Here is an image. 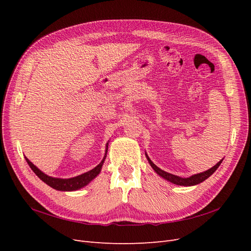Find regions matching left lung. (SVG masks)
I'll use <instances>...</instances> for the list:
<instances>
[{
	"label": "left lung",
	"mask_w": 251,
	"mask_h": 251,
	"mask_svg": "<svg viewBox=\"0 0 251 251\" xmlns=\"http://www.w3.org/2000/svg\"><path fill=\"white\" fill-rule=\"evenodd\" d=\"M146 156H147V159H148L150 165L151 166V169H153L157 173V175H159V176L162 177L164 180L172 182L173 184L181 185V186H193V185H197V184L201 183V182H203L204 180H206L208 177H210L211 175L217 171V169L219 168L220 164H221L222 161H223V159H222V160H220L215 166H212L211 169H209L207 171L199 173V174H195V175H193V176L188 177V178H182V177H179V176H175V175H173V174H170L168 172L162 171L161 169H159L158 166L156 164H154V162L151 160L147 153H146Z\"/></svg>",
	"instance_id": "1"
}]
</instances>
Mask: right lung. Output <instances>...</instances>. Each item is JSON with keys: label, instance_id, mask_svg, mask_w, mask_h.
<instances>
[{"label": "right lung", "instance_id": "obj_1", "mask_svg": "<svg viewBox=\"0 0 251 251\" xmlns=\"http://www.w3.org/2000/svg\"><path fill=\"white\" fill-rule=\"evenodd\" d=\"M109 146V141L105 144V153L104 156L102 158V160L100 161V163L98 164L97 166H95L94 169H92L91 171L83 173L81 175H78L76 177H72V178H67V179H63V178H55V177H51L48 176L45 173H43L39 168L29 160L27 157H25L27 163L29 164L30 168L34 172V174L39 177L42 181H44L45 183L48 184L50 187L56 189V191H62V192H73V191H78V189L85 187L86 185H88L91 181L93 179H95L98 175H100L101 168L103 165V162L105 160V157H107V153H108V147Z\"/></svg>", "mask_w": 251, "mask_h": 251}]
</instances>
